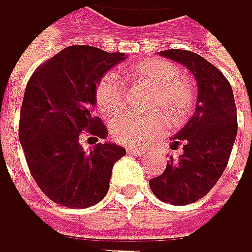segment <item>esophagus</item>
<instances>
[{
	"label": "esophagus",
	"instance_id": "1",
	"mask_svg": "<svg viewBox=\"0 0 252 252\" xmlns=\"http://www.w3.org/2000/svg\"><path fill=\"white\" fill-rule=\"evenodd\" d=\"M127 152L130 154V155H142V154H145L146 151H143V149H140V148H127Z\"/></svg>",
	"mask_w": 252,
	"mask_h": 252
}]
</instances>
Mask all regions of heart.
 Here are the masks:
<instances>
[{"label": "heart", "instance_id": "1", "mask_svg": "<svg viewBox=\"0 0 252 252\" xmlns=\"http://www.w3.org/2000/svg\"><path fill=\"white\" fill-rule=\"evenodd\" d=\"M130 77L133 82L149 91L148 109L163 114L169 124L182 122L192 107V88L181 76L179 68L166 60L148 58L136 64ZM127 88L115 71L106 73L95 89V100L101 112L113 115L125 104ZM166 131V122L160 115L121 113L110 121L113 140L124 145H145Z\"/></svg>", "mask_w": 252, "mask_h": 252}]
</instances>
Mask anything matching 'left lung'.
<instances>
[{
	"label": "left lung",
	"instance_id": "1",
	"mask_svg": "<svg viewBox=\"0 0 252 252\" xmlns=\"http://www.w3.org/2000/svg\"><path fill=\"white\" fill-rule=\"evenodd\" d=\"M182 64L197 83L194 115L172 139V149L182 145L178 158L170 155L164 173L149 181L161 202L175 206L194 203L205 197L227 167L238 134L236 104L224 74L203 57L189 50L158 52Z\"/></svg>",
	"mask_w": 252,
	"mask_h": 252
}]
</instances>
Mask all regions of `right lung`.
Instances as JSON below:
<instances>
[{"label": "right lung", "instance_id": "right-lung-1", "mask_svg": "<svg viewBox=\"0 0 252 252\" xmlns=\"http://www.w3.org/2000/svg\"><path fill=\"white\" fill-rule=\"evenodd\" d=\"M127 58L93 46H68L40 65L24 94L19 140L30 172L52 202L71 209L97 205L107 194L112 169L125 149L112 142L83 151L79 134L106 139L95 118L100 79Z\"/></svg>", "mask_w": 252, "mask_h": 252}]
</instances>
